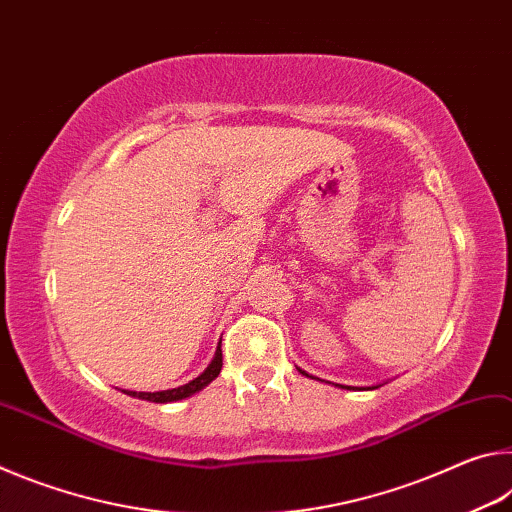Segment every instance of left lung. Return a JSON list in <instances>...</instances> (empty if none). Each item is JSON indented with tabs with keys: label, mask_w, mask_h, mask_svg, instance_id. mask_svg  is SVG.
<instances>
[{
	"label": "left lung",
	"mask_w": 512,
	"mask_h": 512,
	"mask_svg": "<svg viewBox=\"0 0 512 512\" xmlns=\"http://www.w3.org/2000/svg\"><path fill=\"white\" fill-rule=\"evenodd\" d=\"M298 370H300V368H298ZM300 372H302V375H307V372H305V370H300ZM343 388H345V386H343Z\"/></svg>",
	"instance_id": "obj_1"
}]
</instances>
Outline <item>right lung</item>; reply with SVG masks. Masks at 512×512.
<instances>
[{
	"mask_svg": "<svg viewBox=\"0 0 512 512\" xmlns=\"http://www.w3.org/2000/svg\"><path fill=\"white\" fill-rule=\"evenodd\" d=\"M221 366H223V354H221V345H219V350H216V357L212 359L210 366L205 368L203 375H198L196 379L189 381V384L178 386V388H171V391H158V393H135V391H124V393L131 395V397H140V400H146V402H158V404L178 402V400H185V397H189V395L198 393V391H201V388H205L207 384H210L212 379L219 377Z\"/></svg>",
	"mask_w": 512,
	"mask_h": 512,
	"instance_id": "obj_1",
	"label": "right lung"
}]
</instances>
